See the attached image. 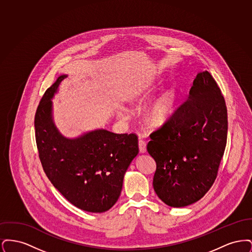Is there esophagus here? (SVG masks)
I'll list each match as a JSON object with an SVG mask.
<instances>
[{
  "mask_svg": "<svg viewBox=\"0 0 252 252\" xmlns=\"http://www.w3.org/2000/svg\"><path fill=\"white\" fill-rule=\"evenodd\" d=\"M139 149L141 153H145L146 152V143L144 140H139Z\"/></svg>",
  "mask_w": 252,
  "mask_h": 252,
  "instance_id": "1",
  "label": "esophagus"
}]
</instances>
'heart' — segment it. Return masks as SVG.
<instances>
[{"mask_svg":"<svg viewBox=\"0 0 252 252\" xmlns=\"http://www.w3.org/2000/svg\"><path fill=\"white\" fill-rule=\"evenodd\" d=\"M177 94L174 87L168 88L147 111V120L153 126H162L171 119L176 110Z\"/></svg>","mask_w":252,"mask_h":252,"instance_id":"b5f03b06","label":"heart"}]
</instances>
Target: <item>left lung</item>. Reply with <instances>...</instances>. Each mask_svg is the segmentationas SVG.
<instances>
[{"label": "left lung", "mask_w": 252, "mask_h": 252, "mask_svg": "<svg viewBox=\"0 0 252 252\" xmlns=\"http://www.w3.org/2000/svg\"><path fill=\"white\" fill-rule=\"evenodd\" d=\"M227 134L225 99L211 73L199 72L187 101L147 144L156 161L153 187L159 199L181 208L202 198L216 180Z\"/></svg>", "instance_id": "obj_1"}]
</instances>
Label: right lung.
Segmentation results:
<instances>
[{"mask_svg": "<svg viewBox=\"0 0 252 252\" xmlns=\"http://www.w3.org/2000/svg\"><path fill=\"white\" fill-rule=\"evenodd\" d=\"M60 75L42 96L35 115L36 143L43 170L52 184L75 207L104 213L117 202L125 174L138 155L136 134L95 129L69 139L53 121L52 98Z\"/></svg>", "mask_w": 252, "mask_h": 252, "instance_id": "add662e5", "label": "right lung"}]
</instances>
